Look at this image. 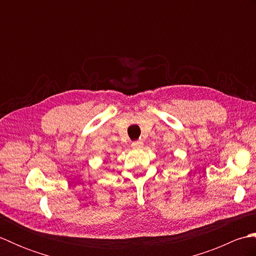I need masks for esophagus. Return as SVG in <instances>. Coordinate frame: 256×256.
<instances>
[{
	"instance_id": "obj_1",
	"label": "esophagus",
	"mask_w": 256,
	"mask_h": 256,
	"mask_svg": "<svg viewBox=\"0 0 256 256\" xmlns=\"http://www.w3.org/2000/svg\"><path fill=\"white\" fill-rule=\"evenodd\" d=\"M143 145H144L143 140H135V142L132 143V148L135 150H140L143 148Z\"/></svg>"
}]
</instances>
